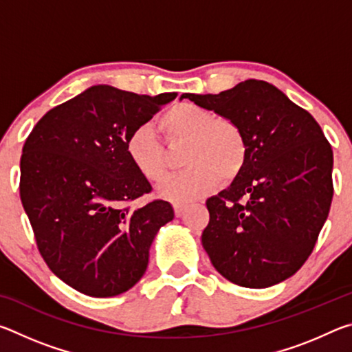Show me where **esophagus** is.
Listing matches in <instances>:
<instances>
[{
	"mask_svg": "<svg viewBox=\"0 0 352 352\" xmlns=\"http://www.w3.org/2000/svg\"><path fill=\"white\" fill-rule=\"evenodd\" d=\"M174 208H175V214H177V216L182 217L183 214H184V210H186V205H184V204H175Z\"/></svg>",
	"mask_w": 352,
	"mask_h": 352,
	"instance_id": "obj_1",
	"label": "esophagus"
}]
</instances>
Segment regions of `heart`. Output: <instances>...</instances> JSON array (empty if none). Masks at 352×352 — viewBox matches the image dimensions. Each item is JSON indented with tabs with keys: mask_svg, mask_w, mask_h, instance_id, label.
Returning a JSON list of instances; mask_svg holds the SVG:
<instances>
[{
	"mask_svg": "<svg viewBox=\"0 0 352 352\" xmlns=\"http://www.w3.org/2000/svg\"><path fill=\"white\" fill-rule=\"evenodd\" d=\"M158 124L168 142H186L182 153V164L186 169L160 186L164 197L175 201L195 200L216 188L222 177L225 182L234 180L245 168L247 138L233 119L183 102L166 111ZM126 151L133 168L148 182L164 177L168 157L151 127L135 129L129 135Z\"/></svg>",
	"mask_w": 352,
	"mask_h": 352,
	"instance_id": "1",
	"label": "heart"
}]
</instances>
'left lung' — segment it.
<instances>
[{
  "label": "left lung",
  "instance_id": "left-lung-1",
  "mask_svg": "<svg viewBox=\"0 0 352 352\" xmlns=\"http://www.w3.org/2000/svg\"><path fill=\"white\" fill-rule=\"evenodd\" d=\"M239 124L247 164L228 189L206 200L201 243L220 275L264 289L301 269L329 214L332 148L311 113L269 82L248 79L219 94L184 93Z\"/></svg>",
  "mask_w": 352,
  "mask_h": 352
}]
</instances>
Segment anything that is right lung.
I'll list each match as a JSON object with an SVG mask.
<instances>
[{"label":"right lung","instance_id":"add662e5","mask_svg":"<svg viewBox=\"0 0 352 352\" xmlns=\"http://www.w3.org/2000/svg\"><path fill=\"white\" fill-rule=\"evenodd\" d=\"M175 96L96 85L51 109L26 138L20 199L35 243L51 272L80 294L132 289L155 234L174 219L166 200L133 208L152 186L133 168L126 142Z\"/></svg>","mask_w":352,"mask_h":352}]
</instances>
